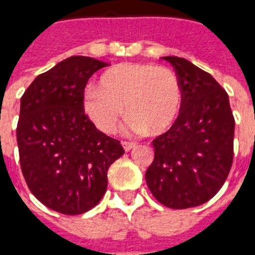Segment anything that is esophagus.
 <instances>
[{
	"mask_svg": "<svg viewBox=\"0 0 255 255\" xmlns=\"http://www.w3.org/2000/svg\"><path fill=\"white\" fill-rule=\"evenodd\" d=\"M134 146H135V143H133V142H126V141L122 142V147H124L125 151H130V150L133 149Z\"/></svg>",
	"mask_w": 255,
	"mask_h": 255,
	"instance_id": "1",
	"label": "esophagus"
}]
</instances>
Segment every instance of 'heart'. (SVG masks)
I'll use <instances>...</instances> for the list:
<instances>
[{
  "label": "heart",
  "mask_w": 255,
  "mask_h": 255,
  "mask_svg": "<svg viewBox=\"0 0 255 255\" xmlns=\"http://www.w3.org/2000/svg\"><path fill=\"white\" fill-rule=\"evenodd\" d=\"M183 93L173 70L153 64H118L108 69L97 86L82 94L85 114L102 133H116L128 112L130 129L135 133H163L177 121Z\"/></svg>",
  "instance_id": "obj_1"
}]
</instances>
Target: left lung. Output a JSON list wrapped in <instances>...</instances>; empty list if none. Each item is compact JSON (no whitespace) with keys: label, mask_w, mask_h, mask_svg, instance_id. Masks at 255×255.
<instances>
[{"label":"left lung","mask_w":255,"mask_h":255,"mask_svg":"<svg viewBox=\"0 0 255 255\" xmlns=\"http://www.w3.org/2000/svg\"><path fill=\"white\" fill-rule=\"evenodd\" d=\"M162 60L173 65L181 82L182 109L170 129L153 141L146 183L167 208H194L213 198L228 178L234 118L228 93L209 73L185 58Z\"/></svg>","instance_id":"8db88e82"}]
</instances>
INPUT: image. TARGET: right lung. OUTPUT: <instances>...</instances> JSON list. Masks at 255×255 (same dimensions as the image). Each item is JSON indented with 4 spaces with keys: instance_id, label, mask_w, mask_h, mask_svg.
Returning <instances> with one entry per match:
<instances>
[{
    "instance_id": "right-lung-1",
    "label": "right lung",
    "mask_w": 255,
    "mask_h": 255,
    "mask_svg": "<svg viewBox=\"0 0 255 255\" xmlns=\"http://www.w3.org/2000/svg\"><path fill=\"white\" fill-rule=\"evenodd\" d=\"M105 66L90 57H69L35 77L21 98V170L33 195L54 212L76 216L94 208L105 194L110 165L125 153L82 108L88 80Z\"/></svg>"
}]
</instances>
